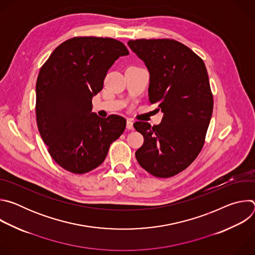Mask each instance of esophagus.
Wrapping results in <instances>:
<instances>
[{"label":"esophagus","instance_id":"esophagus-1","mask_svg":"<svg viewBox=\"0 0 255 255\" xmlns=\"http://www.w3.org/2000/svg\"><path fill=\"white\" fill-rule=\"evenodd\" d=\"M126 127H127L128 130L133 129V122H132V120H127V125H126Z\"/></svg>","mask_w":255,"mask_h":255}]
</instances>
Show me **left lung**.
<instances>
[{"instance_id": "obj_1", "label": "left lung", "mask_w": 255, "mask_h": 255, "mask_svg": "<svg viewBox=\"0 0 255 255\" xmlns=\"http://www.w3.org/2000/svg\"><path fill=\"white\" fill-rule=\"evenodd\" d=\"M127 44L148 69L149 102L158 103L163 113L158 125L134 123L144 137L136 159L154 176H173L200 153L212 117L213 96L205 63L172 39H138Z\"/></svg>"}]
</instances>
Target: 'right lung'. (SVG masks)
I'll return each mask as SVG.
<instances>
[{
	"label": "right lung",
	"instance_id": "right-lung-1",
	"mask_svg": "<svg viewBox=\"0 0 255 255\" xmlns=\"http://www.w3.org/2000/svg\"><path fill=\"white\" fill-rule=\"evenodd\" d=\"M126 46L113 38L75 37L58 45L36 82V120L54 161L74 173H86L105 160L110 145L124 132L118 115L101 118L92 99Z\"/></svg>",
	"mask_w": 255,
	"mask_h": 255
}]
</instances>
